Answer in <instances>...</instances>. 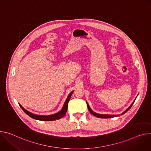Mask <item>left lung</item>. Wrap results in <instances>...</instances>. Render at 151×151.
Instances as JSON below:
<instances>
[{"instance_id": "1", "label": "left lung", "mask_w": 151, "mask_h": 151, "mask_svg": "<svg viewBox=\"0 0 151 151\" xmlns=\"http://www.w3.org/2000/svg\"><path fill=\"white\" fill-rule=\"evenodd\" d=\"M136 99V98L134 99V100L133 102L132 103V104H131L130 106H129L128 108L124 112H122V113L121 114V115H123V114H124L125 113H126L129 109H130L131 108V107H132V105L133 104V103H134V101H135ZM86 102H87V107H88V111H90V112L92 115H93L94 116H96V117H97V118H114V117H115V116H120L119 115H107V114H97V113H96L95 112H94V111L90 108V107L88 103H87V101H86Z\"/></svg>"}]
</instances>
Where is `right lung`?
<instances>
[{
  "label": "right lung",
  "mask_w": 151,
  "mask_h": 151,
  "mask_svg": "<svg viewBox=\"0 0 151 151\" xmlns=\"http://www.w3.org/2000/svg\"><path fill=\"white\" fill-rule=\"evenodd\" d=\"M73 91H72L69 96H68L65 102H64L63 106L62 107V109H61V111H60L59 112H58L57 113H55L54 114L52 115H36V114H34L33 113H31L30 112L27 111L25 108L21 106L19 103V105L20 106L21 108L23 109V111L29 116H30L31 118L35 119L36 120H39V121H55V120H57L61 118H63L64 115H66V112L68 111V103L70 99V97L72 95Z\"/></svg>",
  "instance_id": "obj_1"
}]
</instances>
